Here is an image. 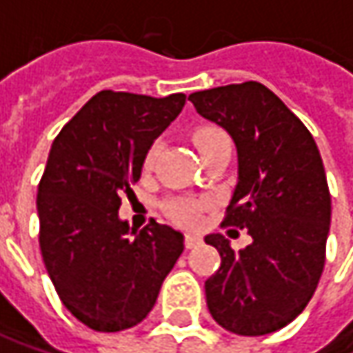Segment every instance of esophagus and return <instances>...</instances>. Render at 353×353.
Wrapping results in <instances>:
<instances>
[{
    "instance_id": "34e87169",
    "label": "esophagus",
    "mask_w": 353,
    "mask_h": 353,
    "mask_svg": "<svg viewBox=\"0 0 353 353\" xmlns=\"http://www.w3.org/2000/svg\"><path fill=\"white\" fill-rule=\"evenodd\" d=\"M183 243L188 249H192V247L200 245L202 243V237L200 235H194V233H185V237H183Z\"/></svg>"
}]
</instances>
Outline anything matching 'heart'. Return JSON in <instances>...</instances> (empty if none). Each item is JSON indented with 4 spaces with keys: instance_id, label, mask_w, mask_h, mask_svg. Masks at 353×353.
Here are the masks:
<instances>
[{
    "instance_id": "1",
    "label": "heart",
    "mask_w": 353,
    "mask_h": 353,
    "mask_svg": "<svg viewBox=\"0 0 353 353\" xmlns=\"http://www.w3.org/2000/svg\"><path fill=\"white\" fill-rule=\"evenodd\" d=\"M194 145L198 147L200 155H206L210 149L223 143H231L227 132L219 126H200L194 130ZM159 157V147H151V151L145 157V170H153ZM206 206V200H196V198H172L165 202V212L172 221H176L181 227H196L200 223L202 210Z\"/></svg>"
}]
</instances>
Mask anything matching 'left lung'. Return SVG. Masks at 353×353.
I'll use <instances>...</instances> for the list:
<instances>
[{
	"label": "left lung",
	"mask_w": 353,
	"mask_h": 353,
	"mask_svg": "<svg viewBox=\"0 0 353 353\" xmlns=\"http://www.w3.org/2000/svg\"><path fill=\"white\" fill-rule=\"evenodd\" d=\"M190 102L237 145L239 181L221 227L251 235L239 251L223 235L204 237L221 253L204 282L208 311L231 333H274L305 311L325 265L331 194L317 143L257 81L196 92Z\"/></svg>",
	"instance_id": "1"
}]
</instances>
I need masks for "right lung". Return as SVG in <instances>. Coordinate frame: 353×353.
Wrapping results in <instances>:
<instances>
[{
	"label": "right lung",
	"mask_w": 353,
	"mask_h": 353,
	"mask_svg": "<svg viewBox=\"0 0 353 353\" xmlns=\"http://www.w3.org/2000/svg\"><path fill=\"white\" fill-rule=\"evenodd\" d=\"M183 104V94L104 90L52 141L36 198L40 253L65 309L94 331H122L147 317L183 251L172 227L151 219L130 233L118 216L153 141Z\"/></svg>",
	"instance_id": "obj_1"
}]
</instances>
